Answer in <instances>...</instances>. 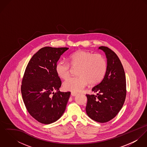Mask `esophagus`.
<instances>
[{
	"instance_id": "34e87169",
	"label": "esophagus",
	"mask_w": 147,
	"mask_h": 147,
	"mask_svg": "<svg viewBox=\"0 0 147 147\" xmlns=\"http://www.w3.org/2000/svg\"><path fill=\"white\" fill-rule=\"evenodd\" d=\"M77 93L76 92H71V95L72 96H76L77 95Z\"/></svg>"
}]
</instances>
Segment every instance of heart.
<instances>
[{"instance_id":"obj_1","label":"heart","mask_w":147,"mask_h":147,"mask_svg":"<svg viewBox=\"0 0 147 147\" xmlns=\"http://www.w3.org/2000/svg\"><path fill=\"white\" fill-rule=\"evenodd\" d=\"M77 67L78 76L69 78L64 81L65 90L78 92L89 83L91 85L99 83L105 76L107 63L100 54L80 50L69 55V63L63 60L58 61L55 65V71L60 78L65 79L69 76L72 68Z\"/></svg>"}]
</instances>
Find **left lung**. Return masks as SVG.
<instances>
[{
	"label": "left lung",
	"mask_w": 147,
	"mask_h": 147,
	"mask_svg": "<svg viewBox=\"0 0 147 147\" xmlns=\"http://www.w3.org/2000/svg\"><path fill=\"white\" fill-rule=\"evenodd\" d=\"M107 59L103 80L92 88L97 95L86 94V112L93 120L105 123L113 119L122 109L126 99L125 72L119 58L110 49L100 46Z\"/></svg>",
	"instance_id": "obj_1"
}]
</instances>
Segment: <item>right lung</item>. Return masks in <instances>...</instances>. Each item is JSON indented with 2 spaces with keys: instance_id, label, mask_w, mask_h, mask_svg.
Returning <instances> with one entry per match:
<instances>
[{
  "instance_id": "add662e5",
  "label": "right lung",
  "mask_w": 147,
  "mask_h": 147,
  "mask_svg": "<svg viewBox=\"0 0 147 147\" xmlns=\"http://www.w3.org/2000/svg\"><path fill=\"white\" fill-rule=\"evenodd\" d=\"M68 47H44L30 59L22 79L21 92L30 115L43 124L57 121L66 107L70 92L59 91L62 82L55 65Z\"/></svg>"
}]
</instances>
